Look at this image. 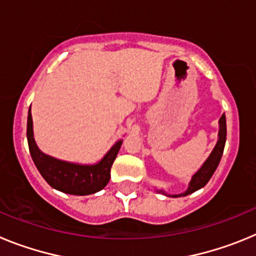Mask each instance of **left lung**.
Segmentation results:
<instances>
[{"mask_svg":"<svg viewBox=\"0 0 256 256\" xmlns=\"http://www.w3.org/2000/svg\"><path fill=\"white\" fill-rule=\"evenodd\" d=\"M219 140L216 146L214 148L212 152L210 154V156L208 158L206 162H204V165L201 166L200 170L192 177L191 182H190V186L187 188L186 192L183 194H180V195H174L173 198H180V196H187L192 192L198 191L201 187H204L209 180L212 178V176L216 172V166H218L219 162L222 159V155H223V150H224V144H226V138H227V126H226V115L223 114L219 119ZM162 192V191H160Z\"/></svg>","mask_w":256,"mask_h":256,"instance_id":"left-lung-1","label":"left lung"}]
</instances>
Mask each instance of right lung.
Masks as SVG:
<instances>
[{
	"label": "right lung",
	"instance_id": "obj_1",
	"mask_svg": "<svg viewBox=\"0 0 256 256\" xmlns=\"http://www.w3.org/2000/svg\"><path fill=\"white\" fill-rule=\"evenodd\" d=\"M29 151L36 166L50 186L70 195H91L100 191L110 180V169L122 146V140L110 148L102 160L94 165H78L61 162L40 152L33 137L30 108L26 122Z\"/></svg>",
	"mask_w": 256,
	"mask_h": 256
}]
</instances>
